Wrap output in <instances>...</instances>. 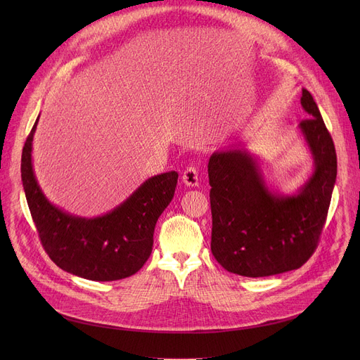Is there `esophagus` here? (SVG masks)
I'll return each mask as SVG.
<instances>
[{
  "label": "esophagus",
  "instance_id": "34e87169",
  "mask_svg": "<svg viewBox=\"0 0 360 360\" xmlns=\"http://www.w3.org/2000/svg\"><path fill=\"white\" fill-rule=\"evenodd\" d=\"M182 182L186 186H198V170L194 166L186 167L182 174Z\"/></svg>",
  "mask_w": 360,
  "mask_h": 360
}]
</instances>
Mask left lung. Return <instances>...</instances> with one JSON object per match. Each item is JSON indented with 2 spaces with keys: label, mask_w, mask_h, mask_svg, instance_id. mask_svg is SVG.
<instances>
[{
  "label": "left lung",
  "mask_w": 360,
  "mask_h": 360,
  "mask_svg": "<svg viewBox=\"0 0 360 360\" xmlns=\"http://www.w3.org/2000/svg\"><path fill=\"white\" fill-rule=\"evenodd\" d=\"M300 105L309 118L297 129L314 166L293 194L271 188L259 159L243 146L217 150L209 160L212 252L229 273L266 277L296 270L316 248L335 185L337 156L307 89Z\"/></svg>",
  "instance_id": "8db88e82"
}]
</instances>
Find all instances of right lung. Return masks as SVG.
Masks as SVG:
<instances>
[{"label": "right lung", "mask_w": 360, "mask_h": 360, "mask_svg": "<svg viewBox=\"0 0 360 360\" xmlns=\"http://www.w3.org/2000/svg\"><path fill=\"white\" fill-rule=\"evenodd\" d=\"M37 117L25 143L22 182L32 219L49 258L64 271L93 281L136 274L153 248L155 226L172 201L178 172L146 179L125 201L96 217L71 214L44 194L36 179L32 150Z\"/></svg>", "instance_id": "add662e5"}]
</instances>
